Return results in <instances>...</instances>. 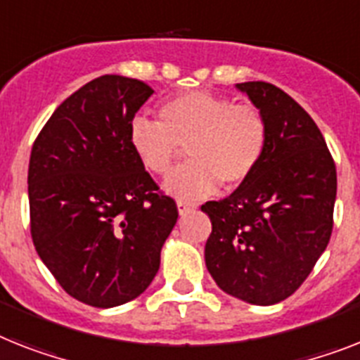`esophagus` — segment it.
I'll return each instance as SVG.
<instances>
[{
  "mask_svg": "<svg viewBox=\"0 0 360 360\" xmlns=\"http://www.w3.org/2000/svg\"><path fill=\"white\" fill-rule=\"evenodd\" d=\"M193 210H195V206L193 204H189V202H184V200H178V213L180 215H187V213H191Z\"/></svg>",
  "mask_w": 360,
  "mask_h": 360,
  "instance_id": "obj_1",
  "label": "esophagus"
}]
</instances>
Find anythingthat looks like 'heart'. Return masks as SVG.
I'll list each match as a JSON object with an SVG mask.
<instances>
[{"mask_svg": "<svg viewBox=\"0 0 360 360\" xmlns=\"http://www.w3.org/2000/svg\"><path fill=\"white\" fill-rule=\"evenodd\" d=\"M158 117L130 121L129 145L139 165L153 174L169 173L180 147H186L189 162L165 180V191L180 200L207 197L219 184L236 189L265 158L269 124L254 105L193 90L165 101Z\"/></svg>", "mask_w": 360, "mask_h": 360, "instance_id": "b5f03b06", "label": "heart"}]
</instances>
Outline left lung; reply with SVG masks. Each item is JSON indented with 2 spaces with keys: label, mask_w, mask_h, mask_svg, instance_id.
I'll list each match as a JSON object with an SVG mask.
<instances>
[{
  "label": "left lung",
  "mask_w": 360,
  "mask_h": 360,
  "mask_svg": "<svg viewBox=\"0 0 360 360\" xmlns=\"http://www.w3.org/2000/svg\"><path fill=\"white\" fill-rule=\"evenodd\" d=\"M269 124L265 158L230 197L206 202V266L230 296L254 305L289 298L333 230L337 169L311 115L269 82H240Z\"/></svg>",
  "instance_id": "obj_1"
}]
</instances>
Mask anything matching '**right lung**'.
Returning a JSON list of instances; mask_svg holds the SVG:
<instances>
[{
  "mask_svg": "<svg viewBox=\"0 0 360 360\" xmlns=\"http://www.w3.org/2000/svg\"><path fill=\"white\" fill-rule=\"evenodd\" d=\"M154 94L103 75L53 112L29 160L31 236L60 287L91 307L138 298L160 269L178 219L129 145V124Z\"/></svg>",
  "mask_w": 360,
  "mask_h": 360,
  "instance_id": "obj_1",
  "label": "right lung"
}]
</instances>
